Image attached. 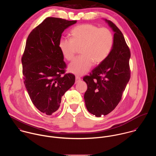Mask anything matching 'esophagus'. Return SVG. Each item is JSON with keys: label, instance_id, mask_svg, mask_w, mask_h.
<instances>
[{"label": "esophagus", "instance_id": "esophagus-1", "mask_svg": "<svg viewBox=\"0 0 156 156\" xmlns=\"http://www.w3.org/2000/svg\"><path fill=\"white\" fill-rule=\"evenodd\" d=\"M80 80H81V79H80V77H79V76H76V82H75L76 83H78V82H80Z\"/></svg>", "mask_w": 156, "mask_h": 156}]
</instances>
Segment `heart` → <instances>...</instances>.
<instances>
[{
	"label": "heart",
	"instance_id": "heart-1",
	"mask_svg": "<svg viewBox=\"0 0 156 156\" xmlns=\"http://www.w3.org/2000/svg\"><path fill=\"white\" fill-rule=\"evenodd\" d=\"M71 39L62 38L59 48L64 58L71 61L80 48L82 56L76 58L69 66V71L77 76L86 74L92 64L98 65L109 55L113 45V35L106 27L92 24L76 26L71 31Z\"/></svg>",
	"mask_w": 156,
	"mask_h": 156
}]
</instances>
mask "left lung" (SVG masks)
I'll list each match as a JSON object with an SVG mask.
<instances>
[{
  "label": "left lung",
  "mask_w": 156,
  "mask_h": 156,
  "mask_svg": "<svg viewBox=\"0 0 156 156\" xmlns=\"http://www.w3.org/2000/svg\"><path fill=\"white\" fill-rule=\"evenodd\" d=\"M106 21L115 32L111 51L104 62L83 79L88 86L84 95L87 109L97 117L114 110L130 79V48L119 28L111 21Z\"/></svg>",
  "instance_id": "8db88e82"
}]
</instances>
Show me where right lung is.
Instances as JSON below:
<instances>
[{"label": "right lung", "mask_w": 156, "mask_h": 156, "mask_svg": "<svg viewBox=\"0 0 156 156\" xmlns=\"http://www.w3.org/2000/svg\"><path fill=\"white\" fill-rule=\"evenodd\" d=\"M76 22L47 17L26 40L22 57L24 83L34 106L48 115L59 109L62 97L75 82L73 74L66 73L59 41L64 30Z\"/></svg>", "instance_id": "obj_1"}]
</instances>
